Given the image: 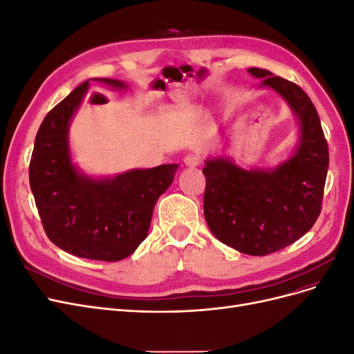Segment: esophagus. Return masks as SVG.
<instances>
[{
  "label": "esophagus",
  "instance_id": "34e87169",
  "mask_svg": "<svg viewBox=\"0 0 354 354\" xmlns=\"http://www.w3.org/2000/svg\"><path fill=\"white\" fill-rule=\"evenodd\" d=\"M183 160H185V165L190 167V168H195V167H198L201 164V158L198 155H194V153L185 156Z\"/></svg>",
  "mask_w": 354,
  "mask_h": 354
}]
</instances>
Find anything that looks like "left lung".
I'll return each instance as SVG.
<instances>
[{"instance_id": "1", "label": "left lung", "mask_w": 354, "mask_h": 354, "mask_svg": "<svg viewBox=\"0 0 354 354\" xmlns=\"http://www.w3.org/2000/svg\"><path fill=\"white\" fill-rule=\"evenodd\" d=\"M261 87L281 94L299 121L295 153L273 169H243L230 159L207 160L203 214L220 242L248 255H267L313 227L322 209L328 143L315 104L297 84L251 68Z\"/></svg>"}]
</instances>
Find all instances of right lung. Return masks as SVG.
Segmentation results:
<instances>
[{"instance_id": "add662e5", "label": "right lung", "mask_w": 354, "mask_h": 354, "mask_svg": "<svg viewBox=\"0 0 354 354\" xmlns=\"http://www.w3.org/2000/svg\"><path fill=\"white\" fill-rule=\"evenodd\" d=\"M97 81L127 87L118 80ZM87 90L85 81L44 118L30 158L29 183L53 243L81 259L120 261L147 236L155 203L173 183L178 165L131 169L102 180L81 174L71 160L68 130Z\"/></svg>"}]
</instances>
